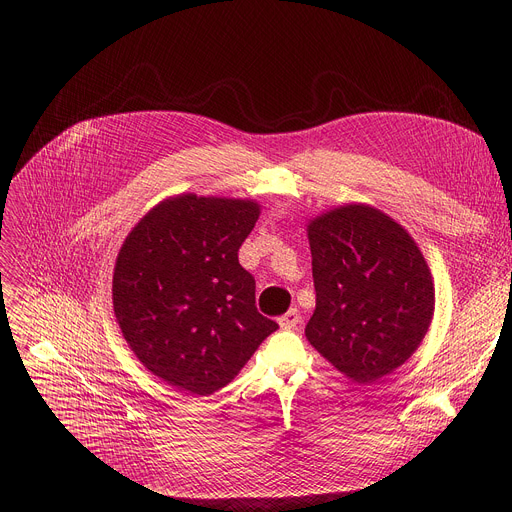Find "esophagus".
I'll use <instances>...</instances> for the list:
<instances>
[{
    "label": "esophagus",
    "mask_w": 512,
    "mask_h": 512,
    "mask_svg": "<svg viewBox=\"0 0 512 512\" xmlns=\"http://www.w3.org/2000/svg\"><path fill=\"white\" fill-rule=\"evenodd\" d=\"M300 322H302V316H300V310H298V308H291V310H287V312L279 318V326H281V328H285V330H289V328H296Z\"/></svg>",
    "instance_id": "34e87169"
}]
</instances>
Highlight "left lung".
Wrapping results in <instances>:
<instances>
[{
  "label": "left lung",
  "instance_id": "8db88e82",
  "mask_svg": "<svg viewBox=\"0 0 512 512\" xmlns=\"http://www.w3.org/2000/svg\"><path fill=\"white\" fill-rule=\"evenodd\" d=\"M316 310L310 344L356 383H373L413 354L433 316L427 263L395 221L348 204L308 227Z\"/></svg>",
  "mask_w": 512,
  "mask_h": 512
}]
</instances>
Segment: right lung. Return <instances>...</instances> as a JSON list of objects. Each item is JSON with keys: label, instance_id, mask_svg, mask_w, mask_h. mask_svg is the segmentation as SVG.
<instances>
[{"label": "right lung", "instance_id": "add662e5", "mask_svg": "<svg viewBox=\"0 0 512 512\" xmlns=\"http://www.w3.org/2000/svg\"><path fill=\"white\" fill-rule=\"evenodd\" d=\"M251 200L182 194L127 235L113 273L125 340L154 375L186 395H212L279 326L257 312L255 277L239 249L253 231Z\"/></svg>", "mask_w": 512, "mask_h": 512}]
</instances>
